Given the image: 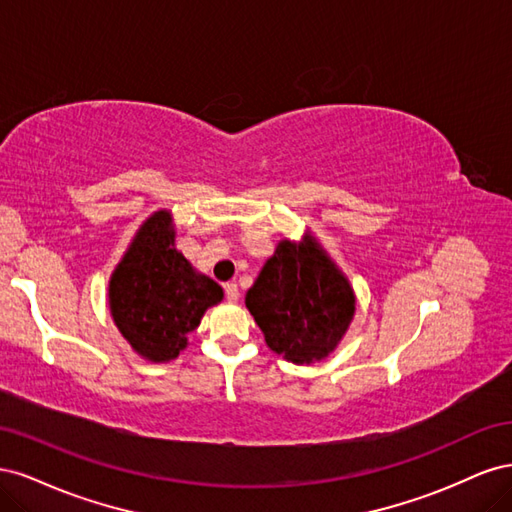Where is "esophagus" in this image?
I'll list each match as a JSON object with an SVG mask.
<instances>
[{"label": "esophagus", "mask_w": 512, "mask_h": 512, "mask_svg": "<svg viewBox=\"0 0 512 512\" xmlns=\"http://www.w3.org/2000/svg\"><path fill=\"white\" fill-rule=\"evenodd\" d=\"M224 292H226V299H228L230 303H235V301L239 299V288H237V284H226V286H224Z\"/></svg>", "instance_id": "1"}]
</instances>
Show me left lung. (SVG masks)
Instances as JSON below:
<instances>
[{"mask_svg":"<svg viewBox=\"0 0 512 512\" xmlns=\"http://www.w3.org/2000/svg\"><path fill=\"white\" fill-rule=\"evenodd\" d=\"M267 346L286 361L309 365L342 342L354 316V290L320 243L280 241L245 294Z\"/></svg>","mask_w":512,"mask_h":512,"instance_id":"obj_1","label":"left lung"}]
</instances>
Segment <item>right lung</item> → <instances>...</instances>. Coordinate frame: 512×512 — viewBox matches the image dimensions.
Wrapping results in <instances>:
<instances>
[{"label": "right lung", "instance_id": "right-lung-1", "mask_svg": "<svg viewBox=\"0 0 512 512\" xmlns=\"http://www.w3.org/2000/svg\"><path fill=\"white\" fill-rule=\"evenodd\" d=\"M222 297L224 290L175 250L173 218L164 209L138 228L108 282V307L119 333L153 363L179 356L188 333Z\"/></svg>", "mask_w": 512, "mask_h": 512}]
</instances>
